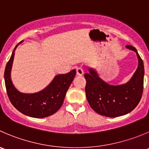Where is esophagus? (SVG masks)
Here are the masks:
<instances>
[{"mask_svg":"<svg viewBox=\"0 0 149 149\" xmlns=\"http://www.w3.org/2000/svg\"><path fill=\"white\" fill-rule=\"evenodd\" d=\"M76 74L78 75V76H83L84 74V70L83 69L81 68H76Z\"/></svg>","mask_w":149,"mask_h":149,"instance_id":"obj_1","label":"esophagus"}]
</instances>
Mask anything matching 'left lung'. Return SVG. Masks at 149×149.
<instances>
[{"label":"left lung","instance_id":"left-lung-1","mask_svg":"<svg viewBox=\"0 0 149 149\" xmlns=\"http://www.w3.org/2000/svg\"><path fill=\"white\" fill-rule=\"evenodd\" d=\"M127 49L135 52L138 65L133 76L127 83L111 85L99 77L97 72L89 68L84 74L86 81L85 92L91 108L99 114L108 117H117L130 113L139 103L143 89L144 66L138 51L132 46Z\"/></svg>","mask_w":149,"mask_h":149}]
</instances>
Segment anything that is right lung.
Returning <instances> with one entry per match:
<instances>
[{"label":"right lung","mask_w":149,"mask_h":149,"mask_svg":"<svg viewBox=\"0 0 149 149\" xmlns=\"http://www.w3.org/2000/svg\"><path fill=\"white\" fill-rule=\"evenodd\" d=\"M19 43L14 49L4 72V80L7 95L12 105L26 116L33 118H45L54 114L62 106L66 92L76 74L72 70L66 74L54 76L51 83L42 90L35 93H23L16 89L11 79V71L14 52Z\"/></svg>","instance_id":"obj_1"}]
</instances>
